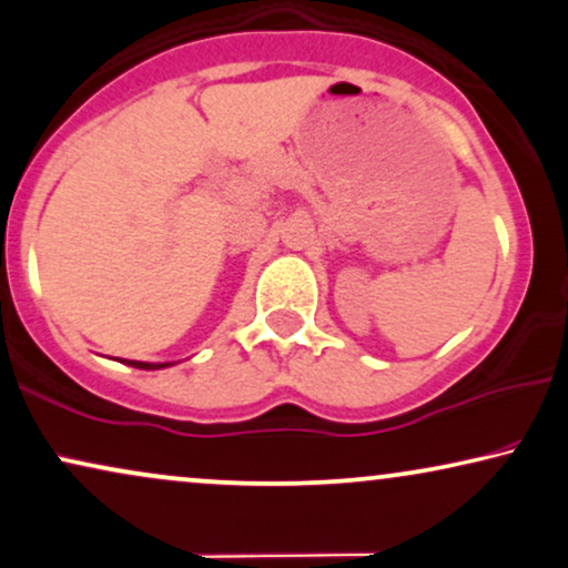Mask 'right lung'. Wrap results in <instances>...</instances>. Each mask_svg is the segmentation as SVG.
<instances>
[{
  "instance_id": "add662e5",
  "label": "right lung",
  "mask_w": 568,
  "mask_h": 568,
  "mask_svg": "<svg viewBox=\"0 0 568 568\" xmlns=\"http://www.w3.org/2000/svg\"><path fill=\"white\" fill-rule=\"evenodd\" d=\"M128 365H132V367H143V371H159V367H166L169 363H164V365H153V363H138V359H128Z\"/></svg>"
}]
</instances>
